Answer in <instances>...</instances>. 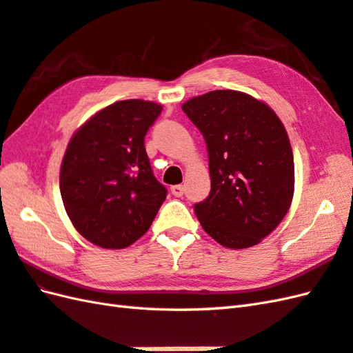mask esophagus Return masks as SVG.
Returning <instances> with one entry per match:
<instances>
[{
	"label": "esophagus",
	"instance_id": "esophagus-1",
	"mask_svg": "<svg viewBox=\"0 0 353 353\" xmlns=\"http://www.w3.org/2000/svg\"><path fill=\"white\" fill-rule=\"evenodd\" d=\"M170 192H172V194H174V196H176V198H179V196H183L184 194V187L183 185H172L170 187Z\"/></svg>",
	"mask_w": 353,
	"mask_h": 353
}]
</instances>
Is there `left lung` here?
Returning <instances> with one entry per match:
<instances>
[{"label": "left lung", "mask_w": 353, "mask_h": 353, "mask_svg": "<svg viewBox=\"0 0 353 353\" xmlns=\"http://www.w3.org/2000/svg\"><path fill=\"white\" fill-rule=\"evenodd\" d=\"M207 143L211 190L194 203L203 231L245 249L276 228L292 205L293 151L272 108L237 90H213L183 104Z\"/></svg>", "instance_id": "left-lung-1"}]
</instances>
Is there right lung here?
Instances as JSON below:
<instances>
[{"instance_id": "1", "label": "right lung", "mask_w": 353, "mask_h": 353, "mask_svg": "<svg viewBox=\"0 0 353 353\" xmlns=\"http://www.w3.org/2000/svg\"><path fill=\"white\" fill-rule=\"evenodd\" d=\"M163 107L117 101L70 139L60 168V193L70 222L93 245L122 249L150 230L168 190L157 181L145 150Z\"/></svg>"}]
</instances>
